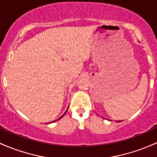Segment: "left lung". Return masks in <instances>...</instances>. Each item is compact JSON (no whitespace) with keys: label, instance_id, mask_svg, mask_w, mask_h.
<instances>
[{"label":"left lung","instance_id":"1","mask_svg":"<svg viewBox=\"0 0 157 157\" xmlns=\"http://www.w3.org/2000/svg\"><path fill=\"white\" fill-rule=\"evenodd\" d=\"M117 122H121V121H117Z\"/></svg>","mask_w":157,"mask_h":157}]
</instances>
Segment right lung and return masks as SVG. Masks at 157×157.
Listing matches in <instances>:
<instances>
[{"label": "right lung", "mask_w": 157, "mask_h": 157, "mask_svg": "<svg viewBox=\"0 0 157 157\" xmlns=\"http://www.w3.org/2000/svg\"><path fill=\"white\" fill-rule=\"evenodd\" d=\"M68 109H67V110H66V111H65V113H64V114H63V115H62V116H61V117H59V118H58V119H56V120L53 121H51V122H50V123H53V122H55V121H59V119H61V118H63V116H64V115H65V113H67V111H68ZM50 123H48V124H50ZM47 124H48V123H47Z\"/></svg>", "instance_id": "right-lung-1"}]
</instances>
